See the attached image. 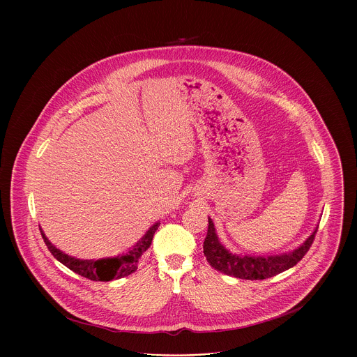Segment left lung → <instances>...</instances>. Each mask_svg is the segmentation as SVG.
Here are the masks:
<instances>
[{
    "label": "left lung",
    "mask_w": 357,
    "mask_h": 357,
    "mask_svg": "<svg viewBox=\"0 0 357 357\" xmlns=\"http://www.w3.org/2000/svg\"><path fill=\"white\" fill-rule=\"evenodd\" d=\"M319 225L305 241L288 253L277 255H236L223 246L214 222L208 217L207 236L204 238V253L207 262L218 272L242 280H265L293 268L309 250L317 233Z\"/></svg>",
    "instance_id": "8db88e82"
}]
</instances>
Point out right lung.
I'll list each match as a JSON object with an SVG mask.
<instances>
[{
    "label": "right lung",
    "instance_id": "right-lung-1",
    "mask_svg": "<svg viewBox=\"0 0 357 357\" xmlns=\"http://www.w3.org/2000/svg\"><path fill=\"white\" fill-rule=\"evenodd\" d=\"M159 225L160 222H155L153 226L146 231V234L140 238L132 248H130L127 255L100 258V259H80V258L66 255L52 243L44 234L41 227H40V231L52 255L59 262L66 265L72 272L83 275L91 281H112V280L127 277L131 273L135 272L137 269V262L143 253L150 248L153 234L158 230Z\"/></svg>",
    "mask_w": 357,
    "mask_h": 357
}]
</instances>
